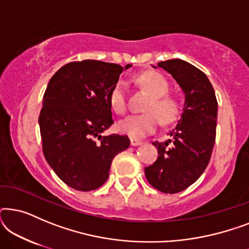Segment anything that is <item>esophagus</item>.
Segmentation results:
<instances>
[{"label": "esophagus", "mask_w": 249, "mask_h": 249, "mask_svg": "<svg viewBox=\"0 0 249 249\" xmlns=\"http://www.w3.org/2000/svg\"><path fill=\"white\" fill-rule=\"evenodd\" d=\"M130 144H131V146H139V145L142 144V141H138V139L131 138L130 139Z\"/></svg>", "instance_id": "obj_1"}]
</instances>
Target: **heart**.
<instances>
[{
  "label": "heart",
  "instance_id": "obj_1",
  "mask_svg": "<svg viewBox=\"0 0 249 249\" xmlns=\"http://www.w3.org/2000/svg\"><path fill=\"white\" fill-rule=\"evenodd\" d=\"M138 83L153 97L149 102L146 112L141 115H130L119 122L118 128L122 134L130 138H144L156 130L159 119L162 124H171L179 114V103L175 97L166 95L169 93L170 85L156 71H147L138 77ZM110 104L112 110L118 114H124L127 111V86L124 81H118L110 93Z\"/></svg>",
  "mask_w": 249,
  "mask_h": 249
}]
</instances>
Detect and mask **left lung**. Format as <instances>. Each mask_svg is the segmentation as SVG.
I'll use <instances>...</instances> for the list:
<instances>
[{
  "mask_svg": "<svg viewBox=\"0 0 249 249\" xmlns=\"http://www.w3.org/2000/svg\"><path fill=\"white\" fill-rule=\"evenodd\" d=\"M158 67L171 74L185 102L176 128L169 132L172 139L153 142L159 156L146 166L145 176L160 192L176 194L193 185L209 164L215 142L217 102L209 78L192 63L172 59L159 62Z\"/></svg>",
  "mask_w": 249,
  "mask_h": 249,
  "instance_id": "left-lung-1",
  "label": "left lung"
}]
</instances>
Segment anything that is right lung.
<instances>
[{"mask_svg": "<svg viewBox=\"0 0 249 249\" xmlns=\"http://www.w3.org/2000/svg\"><path fill=\"white\" fill-rule=\"evenodd\" d=\"M130 67L84 60L63 66L49 81L38 119L43 152L71 188H100L112 160L130 145L127 136L103 135L113 124L110 93Z\"/></svg>", "mask_w": 249, "mask_h": 249, "instance_id": "right-lung-1", "label": "right lung"}]
</instances>
